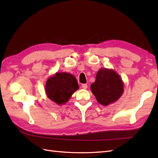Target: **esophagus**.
Returning a JSON list of instances; mask_svg holds the SVG:
<instances>
[{
	"label": "esophagus",
	"instance_id": "esophagus-1",
	"mask_svg": "<svg viewBox=\"0 0 158 158\" xmlns=\"http://www.w3.org/2000/svg\"><path fill=\"white\" fill-rule=\"evenodd\" d=\"M82 88L85 89L88 88V85H87V84H82Z\"/></svg>",
	"mask_w": 158,
	"mask_h": 158
}]
</instances>
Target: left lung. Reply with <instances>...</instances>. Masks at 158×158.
Returning <instances> with one entry per match:
<instances>
[{
    "instance_id": "left-lung-1",
    "label": "left lung",
    "mask_w": 158,
    "mask_h": 158,
    "mask_svg": "<svg viewBox=\"0 0 158 158\" xmlns=\"http://www.w3.org/2000/svg\"><path fill=\"white\" fill-rule=\"evenodd\" d=\"M98 103L104 106L116 102L123 92V82L115 70L100 69L96 73V81L90 86Z\"/></svg>"
}]
</instances>
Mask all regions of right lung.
Listing matches in <instances>:
<instances>
[{
  "label": "right lung",
  "mask_w": 158,
  "mask_h": 158,
  "mask_svg": "<svg viewBox=\"0 0 158 158\" xmlns=\"http://www.w3.org/2000/svg\"><path fill=\"white\" fill-rule=\"evenodd\" d=\"M45 87L47 96L58 105L66 104L79 89L75 77L65 72L56 73L50 77Z\"/></svg>",
  "instance_id": "right-lung-1"
}]
</instances>
